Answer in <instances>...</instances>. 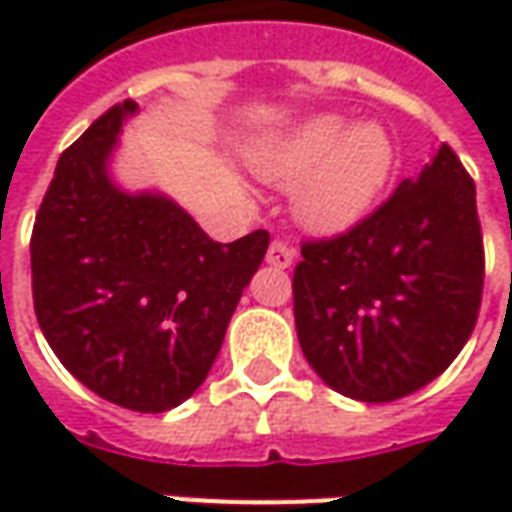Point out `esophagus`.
Returning <instances> with one entry per match:
<instances>
[{
  "label": "esophagus",
  "mask_w": 512,
  "mask_h": 512,
  "mask_svg": "<svg viewBox=\"0 0 512 512\" xmlns=\"http://www.w3.org/2000/svg\"><path fill=\"white\" fill-rule=\"evenodd\" d=\"M293 260H296V249H293L288 241H279V238H274V241H271V246H268V252H266L268 266L290 268V266H293Z\"/></svg>",
  "instance_id": "34e87169"
}]
</instances>
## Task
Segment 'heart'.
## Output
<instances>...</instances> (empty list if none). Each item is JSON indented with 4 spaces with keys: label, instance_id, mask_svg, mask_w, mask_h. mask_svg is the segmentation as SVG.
Wrapping results in <instances>:
<instances>
[{
    "label": "heart",
    "instance_id": "1",
    "mask_svg": "<svg viewBox=\"0 0 512 512\" xmlns=\"http://www.w3.org/2000/svg\"><path fill=\"white\" fill-rule=\"evenodd\" d=\"M395 167V147L376 123L348 131L340 117H315L285 142L257 156V169L274 183L301 180L299 211L315 230H345L359 222Z\"/></svg>",
    "mask_w": 512,
    "mask_h": 512
}]
</instances>
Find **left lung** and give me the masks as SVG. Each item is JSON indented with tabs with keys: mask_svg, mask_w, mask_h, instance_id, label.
Returning a JSON list of instances; mask_svg holds the SVG:
<instances>
[{
	"mask_svg": "<svg viewBox=\"0 0 512 512\" xmlns=\"http://www.w3.org/2000/svg\"><path fill=\"white\" fill-rule=\"evenodd\" d=\"M474 180L447 142L351 230L301 244L293 315L312 370L340 395L389 403L439 378L483 301Z\"/></svg>",
	"mask_w": 512,
	"mask_h": 512,
	"instance_id": "1",
	"label": "left lung"
}]
</instances>
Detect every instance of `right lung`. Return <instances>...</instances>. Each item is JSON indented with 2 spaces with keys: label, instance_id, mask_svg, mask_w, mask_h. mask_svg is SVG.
<instances>
[{
  "label": "right lung",
  "instance_id": "right-lung-1",
  "mask_svg": "<svg viewBox=\"0 0 512 512\" xmlns=\"http://www.w3.org/2000/svg\"><path fill=\"white\" fill-rule=\"evenodd\" d=\"M134 112L106 109L57 161L29 241L32 299L73 378L161 414L205 381L271 235L219 244L167 197L117 189L106 161Z\"/></svg>",
  "mask_w": 512,
  "mask_h": 512
}]
</instances>
